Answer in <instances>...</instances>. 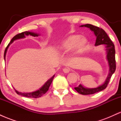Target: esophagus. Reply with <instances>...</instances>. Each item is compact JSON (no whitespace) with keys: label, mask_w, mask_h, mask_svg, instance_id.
Masks as SVG:
<instances>
[{"label":"esophagus","mask_w":121,"mask_h":121,"mask_svg":"<svg viewBox=\"0 0 121 121\" xmlns=\"http://www.w3.org/2000/svg\"><path fill=\"white\" fill-rule=\"evenodd\" d=\"M63 72L65 73H68L70 72V69L68 68H64L63 69Z\"/></svg>","instance_id":"1"}]
</instances>
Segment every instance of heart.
I'll return each instance as SVG.
<instances>
[{"mask_svg": "<svg viewBox=\"0 0 121 121\" xmlns=\"http://www.w3.org/2000/svg\"><path fill=\"white\" fill-rule=\"evenodd\" d=\"M88 41L80 35H72L66 37L58 47V49L62 52H66L74 47L73 53L75 55L81 54L86 48Z\"/></svg>", "mask_w": 121, "mask_h": 121, "instance_id": "b5f03b06", "label": "heart"}]
</instances>
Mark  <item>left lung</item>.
Instances as JSON below:
<instances>
[{
    "mask_svg": "<svg viewBox=\"0 0 121 121\" xmlns=\"http://www.w3.org/2000/svg\"><path fill=\"white\" fill-rule=\"evenodd\" d=\"M81 27H87L94 32V34L96 36V41H95V45H99L101 44L106 45L107 60L109 62L110 68L109 74L107 77L106 81L102 85L99 86L96 88L89 89L84 87L80 84L78 86L74 87V89L78 93L83 94V95H89V94H94L98 91H102L105 88H106L110 80L112 77V76L114 73L116 69V57H115L116 51H115V47L113 43L112 42V40H110V39L109 38L103 29L89 24L82 25V26H81Z\"/></svg>",
    "mask_w": 121,
    "mask_h": 121,
    "instance_id": "obj_1",
    "label": "left lung"
}]
</instances>
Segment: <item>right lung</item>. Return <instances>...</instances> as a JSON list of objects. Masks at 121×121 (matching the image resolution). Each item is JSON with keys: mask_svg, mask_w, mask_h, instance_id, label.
<instances>
[{"mask_svg": "<svg viewBox=\"0 0 121 121\" xmlns=\"http://www.w3.org/2000/svg\"><path fill=\"white\" fill-rule=\"evenodd\" d=\"M30 35L32 36L36 37V36H38L39 35L36 34V33H34V32H28V31H26V32H23L20 33V34H17L16 35H15L13 38L12 39V40H11V42L8 44L7 47H6L5 48V51H4V60L5 59V55H6V52L7 51V49L8 48V47L9 46L11 43L13 42V41L15 40H17V39H22V38H24L26 37V36H28ZM54 77H55V75L52 77L51 78H50L49 80H48L45 84L38 91H34V92H32V93H21L19 92L16 91V90L15 89V91L17 94L19 95H21L22 96H24L26 97H28V98H39V97H41L43 95H44V94H45L47 93V91H48L49 89V87L51 85V83L53 80Z\"/></svg>", "mask_w": 121, "mask_h": 121, "instance_id": "add662e5", "label": "right lung"}]
</instances>
